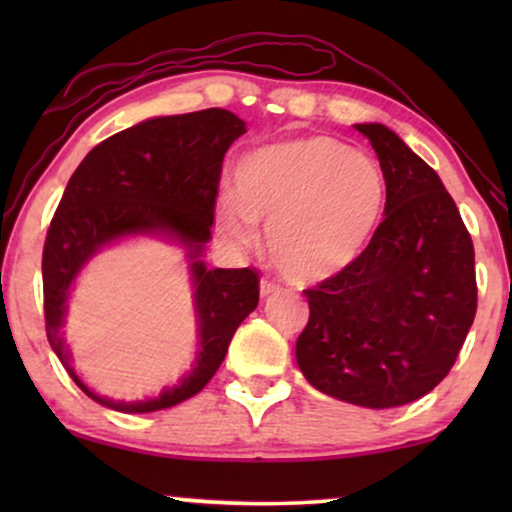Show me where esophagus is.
Wrapping results in <instances>:
<instances>
[{
	"label": "esophagus",
	"instance_id": "34e87169",
	"mask_svg": "<svg viewBox=\"0 0 512 512\" xmlns=\"http://www.w3.org/2000/svg\"><path fill=\"white\" fill-rule=\"evenodd\" d=\"M279 291H282V286L275 284V282H270V279H261V298L263 300L270 298V296H275V293H279Z\"/></svg>",
	"mask_w": 512,
	"mask_h": 512
}]
</instances>
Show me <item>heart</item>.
<instances>
[{
	"label": "heart",
	"instance_id": "1",
	"mask_svg": "<svg viewBox=\"0 0 512 512\" xmlns=\"http://www.w3.org/2000/svg\"><path fill=\"white\" fill-rule=\"evenodd\" d=\"M387 188L366 153L333 137H296L247 153L235 170V195L216 212L233 244L256 242L268 223L275 268L296 284L331 279L359 261L382 223Z\"/></svg>",
	"mask_w": 512,
	"mask_h": 512
}]
</instances>
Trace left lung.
I'll use <instances>...</instances> for the list:
<instances>
[{
	"label": "left lung",
	"mask_w": 512,
	"mask_h": 512,
	"mask_svg": "<svg viewBox=\"0 0 512 512\" xmlns=\"http://www.w3.org/2000/svg\"><path fill=\"white\" fill-rule=\"evenodd\" d=\"M380 160L384 221L352 268L305 291V380L361 408H398L440 384L478 305L475 254L443 181L394 130L356 123Z\"/></svg>",
	"instance_id": "1"
}]
</instances>
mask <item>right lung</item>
Instances as JSON below:
<instances>
[{"label":"right lung","instance_id":"obj_1","mask_svg":"<svg viewBox=\"0 0 512 512\" xmlns=\"http://www.w3.org/2000/svg\"><path fill=\"white\" fill-rule=\"evenodd\" d=\"M247 123L228 109H202L181 116H153L97 144L62 193L44 244L46 335L55 356L83 394L104 408L144 415L172 408L212 380L237 326L256 310L254 270L207 268L221 163ZM151 236L185 249L199 352L177 385L142 402H114L95 395L68 363L64 340L68 298L75 279L100 250Z\"/></svg>","mask_w":512,"mask_h":512}]
</instances>
